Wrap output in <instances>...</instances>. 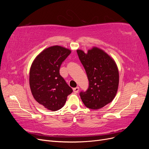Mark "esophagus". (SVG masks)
<instances>
[{
	"mask_svg": "<svg viewBox=\"0 0 149 149\" xmlns=\"http://www.w3.org/2000/svg\"><path fill=\"white\" fill-rule=\"evenodd\" d=\"M79 87H76V88H73V92L74 93H78V91H79Z\"/></svg>",
	"mask_w": 149,
	"mask_h": 149,
	"instance_id": "obj_1",
	"label": "esophagus"
}]
</instances>
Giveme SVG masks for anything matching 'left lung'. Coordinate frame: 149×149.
<instances>
[{
	"label": "left lung",
	"instance_id": "8db88e82",
	"mask_svg": "<svg viewBox=\"0 0 149 149\" xmlns=\"http://www.w3.org/2000/svg\"><path fill=\"white\" fill-rule=\"evenodd\" d=\"M89 81V88L79 95L91 109H101L116 96L119 86V71L115 61L102 49L93 47L87 53L77 49Z\"/></svg>",
	"mask_w": 149,
	"mask_h": 149
}]
</instances>
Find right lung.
I'll return each instance as SVG.
<instances>
[{"label": "right lung", "mask_w": 149, "mask_h": 149, "mask_svg": "<svg viewBox=\"0 0 149 149\" xmlns=\"http://www.w3.org/2000/svg\"><path fill=\"white\" fill-rule=\"evenodd\" d=\"M71 50L61 46L45 49L36 57L30 70V87L35 100L48 110L63 107L73 89L60 74L62 63Z\"/></svg>", "instance_id": "add662e5"}]
</instances>
